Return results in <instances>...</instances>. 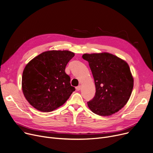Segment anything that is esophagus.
Returning a JSON list of instances; mask_svg holds the SVG:
<instances>
[{
	"label": "esophagus",
	"instance_id": "obj_1",
	"mask_svg": "<svg viewBox=\"0 0 153 153\" xmlns=\"http://www.w3.org/2000/svg\"><path fill=\"white\" fill-rule=\"evenodd\" d=\"M76 89L77 91H79V90L81 89V86L79 85V86H78L77 87H76Z\"/></svg>",
	"mask_w": 153,
	"mask_h": 153
}]
</instances>
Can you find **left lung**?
I'll list each match as a JSON object with an SVG mask.
<instances>
[{
    "mask_svg": "<svg viewBox=\"0 0 153 153\" xmlns=\"http://www.w3.org/2000/svg\"><path fill=\"white\" fill-rule=\"evenodd\" d=\"M94 79L96 94L88 102L96 114L107 116L124 107L134 87V79L126 62L108 53L84 54Z\"/></svg>",
    "mask_w": 153,
    "mask_h": 153,
    "instance_id": "obj_1",
    "label": "left lung"
}]
</instances>
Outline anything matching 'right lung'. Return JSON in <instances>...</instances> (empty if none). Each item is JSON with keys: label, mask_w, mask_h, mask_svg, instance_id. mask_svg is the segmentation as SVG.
<instances>
[{"label": "right lung", "mask_w": 153, "mask_h": 153, "mask_svg": "<svg viewBox=\"0 0 153 153\" xmlns=\"http://www.w3.org/2000/svg\"><path fill=\"white\" fill-rule=\"evenodd\" d=\"M74 56L69 51H45L26 65L22 73V89L33 107L43 112L52 111L75 91L65 72L67 63Z\"/></svg>", "instance_id": "obj_1"}]
</instances>
